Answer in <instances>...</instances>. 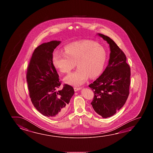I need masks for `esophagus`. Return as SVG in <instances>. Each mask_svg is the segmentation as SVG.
<instances>
[{
	"instance_id": "obj_1",
	"label": "esophagus",
	"mask_w": 153,
	"mask_h": 153,
	"mask_svg": "<svg viewBox=\"0 0 153 153\" xmlns=\"http://www.w3.org/2000/svg\"><path fill=\"white\" fill-rule=\"evenodd\" d=\"M74 88V90L75 92L76 91H78L82 89V88H77V87H75V88Z\"/></svg>"
}]
</instances>
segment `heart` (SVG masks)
Wrapping results in <instances>:
<instances>
[{
    "label": "heart",
    "mask_w": 153,
    "mask_h": 153,
    "mask_svg": "<svg viewBox=\"0 0 153 153\" xmlns=\"http://www.w3.org/2000/svg\"><path fill=\"white\" fill-rule=\"evenodd\" d=\"M105 61V49L91 40L71 43L65 46V53L56 51L53 55V65L61 73H70L76 63L77 69L64 79L73 85L83 84L88 76L93 78L99 75Z\"/></svg>",
    "instance_id": "obj_1"
}]
</instances>
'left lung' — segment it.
<instances>
[{
	"mask_svg": "<svg viewBox=\"0 0 153 153\" xmlns=\"http://www.w3.org/2000/svg\"><path fill=\"white\" fill-rule=\"evenodd\" d=\"M97 35L109 44V62L105 71L93 83L94 96L91 105L95 112L103 118L111 117L123 107L129 95L130 67L126 57L114 41L101 33Z\"/></svg>",
	"mask_w": 153,
	"mask_h": 153,
	"instance_id": "8db88e82",
	"label": "left lung"
}]
</instances>
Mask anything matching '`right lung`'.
Here are the masks:
<instances>
[{
	"label": "right lung",
	"mask_w": 153,
	"mask_h": 153,
	"mask_svg": "<svg viewBox=\"0 0 153 153\" xmlns=\"http://www.w3.org/2000/svg\"><path fill=\"white\" fill-rule=\"evenodd\" d=\"M60 43L53 40L38 46L30 59L26 76L33 105L43 115L55 118L65 114L74 94L73 87L68 84L56 91L61 82L53 65V52Z\"/></svg>",
	"instance_id": "1"
}]
</instances>
